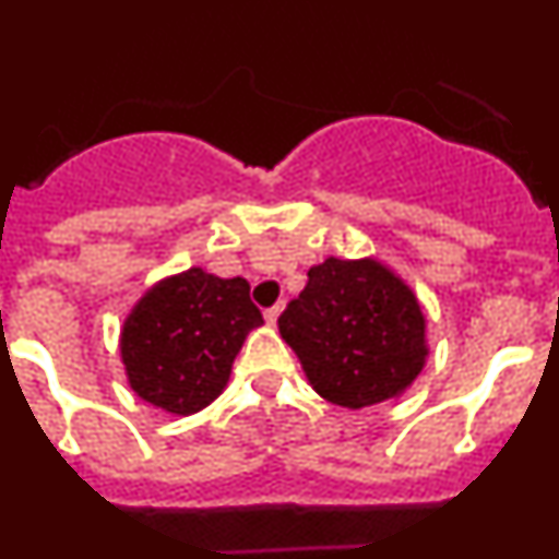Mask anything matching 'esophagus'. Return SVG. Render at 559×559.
Segmentation results:
<instances>
[{"mask_svg": "<svg viewBox=\"0 0 559 559\" xmlns=\"http://www.w3.org/2000/svg\"><path fill=\"white\" fill-rule=\"evenodd\" d=\"M280 313H283V308H280V305H274V308H269V310H265V322L276 324V319H280Z\"/></svg>", "mask_w": 559, "mask_h": 559, "instance_id": "1", "label": "esophagus"}]
</instances>
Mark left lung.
Segmentation results:
<instances>
[{
    "label": "left lung",
    "instance_id": "obj_1",
    "mask_svg": "<svg viewBox=\"0 0 559 559\" xmlns=\"http://www.w3.org/2000/svg\"><path fill=\"white\" fill-rule=\"evenodd\" d=\"M280 335L310 386L344 408L400 397L428 358L417 296L374 257L313 265L302 294L280 316Z\"/></svg>",
    "mask_w": 559,
    "mask_h": 559
}]
</instances>
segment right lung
<instances>
[{"label":"right lung","instance_id":"1","mask_svg":"<svg viewBox=\"0 0 559 559\" xmlns=\"http://www.w3.org/2000/svg\"><path fill=\"white\" fill-rule=\"evenodd\" d=\"M263 324L243 276L187 269L159 280L126 316L120 355L128 383L176 417L206 408L229 383L246 335Z\"/></svg>","mask_w":559,"mask_h":559}]
</instances>
